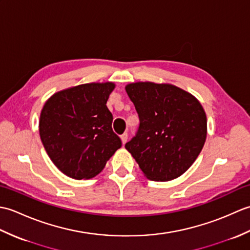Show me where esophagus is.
Listing matches in <instances>:
<instances>
[{"instance_id": "esophagus-1", "label": "esophagus", "mask_w": 250, "mask_h": 250, "mask_svg": "<svg viewBox=\"0 0 250 250\" xmlns=\"http://www.w3.org/2000/svg\"><path fill=\"white\" fill-rule=\"evenodd\" d=\"M121 141L124 144H125L126 141H128V133H126V132H125V133L121 135Z\"/></svg>"}]
</instances>
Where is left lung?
I'll return each mask as SVG.
<instances>
[{
  "mask_svg": "<svg viewBox=\"0 0 250 250\" xmlns=\"http://www.w3.org/2000/svg\"><path fill=\"white\" fill-rule=\"evenodd\" d=\"M140 119L125 144L147 178L167 182L192 166L206 140V115L193 95L172 84L135 83L125 87Z\"/></svg>",
  "mask_w": 250,
  "mask_h": 250,
  "instance_id": "1",
  "label": "left lung"
}]
</instances>
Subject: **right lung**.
<instances>
[{"label":"right lung","instance_id":"1","mask_svg":"<svg viewBox=\"0 0 250 250\" xmlns=\"http://www.w3.org/2000/svg\"><path fill=\"white\" fill-rule=\"evenodd\" d=\"M114 88L113 83L81 84L54 94L42 109V143L51 161L68 177H94L122 146L106 106Z\"/></svg>","mask_w":250,"mask_h":250}]
</instances>
